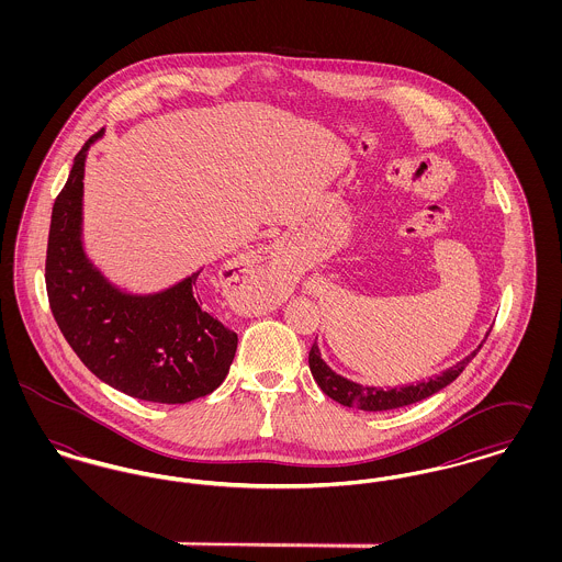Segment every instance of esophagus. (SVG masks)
<instances>
[{
  "label": "esophagus",
  "instance_id": "34e87169",
  "mask_svg": "<svg viewBox=\"0 0 562 562\" xmlns=\"http://www.w3.org/2000/svg\"><path fill=\"white\" fill-rule=\"evenodd\" d=\"M278 255L271 248H259L252 257L246 259V263L241 266L240 271L252 278H263L278 269Z\"/></svg>",
  "mask_w": 562,
  "mask_h": 562
}]
</instances>
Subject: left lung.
<instances>
[{
    "instance_id": "left-lung-1",
    "label": "left lung",
    "mask_w": 562,
    "mask_h": 562,
    "mask_svg": "<svg viewBox=\"0 0 562 562\" xmlns=\"http://www.w3.org/2000/svg\"><path fill=\"white\" fill-rule=\"evenodd\" d=\"M491 333V330H488ZM488 333L484 335L481 346L474 349L472 353H468L463 360H459L451 369L442 371L436 376H429L428 381H419V383H411V385H402V387H373V385H360L356 381H351L344 374L335 373L324 360H322L321 348L318 344H314L310 349V371L312 376L316 379V383L321 385L322 392L333 398V401L344 404V406H356L360 411H390V408H401L406 404H415V402L424 401L431 394L440 392L442 387H447L449 383H453L454 379L461 374V371L470 364V360L481 351L482 344L486 341Z\"/></svg>"
}]
</instances>
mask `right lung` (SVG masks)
Here are the masks:
<instances>
[{
	"label": "right lung",
	"mask_w": 562,
	"mask_h": 562,
	"mask_svg": "<svg viewBox=\"0 0 562 562\" xmlns=\"http://www.w3.org/2000/svg\"><path fill=\"white\" fill-rule=\"evenodd\" d=\"M101 128L86 140L54 202L46 289L67 344L113 390L160 404L209 396L229 373L238 335L202 310V269L156 293L111 282L83 246V170Z\"/></svg>",
	"instance_id": "right-lung-1"
}]
</instances>
